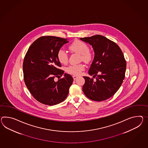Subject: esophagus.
Returning <instances> with one entry per match:
<instances>
[{
	"instance_id": "1",
	"label": "esophagus",
	"mask_w": 148,
	"mask_h": 148,
	"mask_svg": "<svg viewBox=\"0 0 148 148\" xmlns=\"http://www.w3.org/2000/svg\"><path fill=\"white\" fill-rule=\"evenodd\" d=\"M73 79H74V80H75V79H76L78 77H77V76L73 75Z\"/></svg>"
}]
</instances>
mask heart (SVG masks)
<instances>
[{
  "mask_svg": "<svg viewBox=\"0 0 148 148\" xmlns=\"http://www.w3.org/2000/svg\"><path fill=\"white\" fill-rule=\"evenodd\" d=\"M70 50L73 52L81 55V59L83 61H89L91 58V54L89 51V47L87 44L81 40H75L69 47ZM57 58L62 64H66L69 61V55L63 49L59 50L57 54ZM84 69V66L82 64L71 65L67 67V72L74 75H79Z\"/></svg>",
  "mask_w": 148,
  "mask_h": 148,
  "instance_id": "1",
  "label": "heart"
}]
</instances>
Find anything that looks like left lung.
I'll use <instances>...</instances> for the list:
<instances>
[{
	"instance_id": "8db88e82",
	"label": "left lung",
	"mask_w": 148,
	"mask_h": 148,
	"mask_svg": "<svg viewBox=\"0 0 148 148\" xmlns=\"http://www.w3.org/2000/svg\"><path fill=\"white\" fill-rule=\"evenodd\" d=\"M90 44L95 57L88 73L93 78L83 76L84 94L92 101H105L118 90L125 77L126 61L119 46L104 36L96 35L80 38ZM95 78V80L93 79Z\"/></svg>"
}]
</instances>
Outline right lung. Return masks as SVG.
<instances>
[{
	"mask_svg": "<svg viewBox=\"0 0 148 148\" xmlns=\"http://www.w3.org/2000/svg\"><path fill=\"white\" fill-rule=\"evenodd\" d=\"M67 38L56 36H42L34 41L25 54L23 63L25 85L37 101L43 104L54 105L65 100L73 82L69 74L55 82L64 71L57 58L58 50L67 43Z\"/></svg>",
	"mask_w": 148,
	"mask_h": 148,
	"instance_id": "obj_1",
	"label": "right lung"
}]
</instances>
